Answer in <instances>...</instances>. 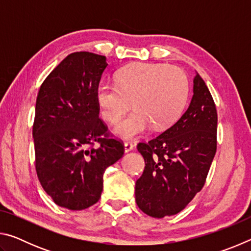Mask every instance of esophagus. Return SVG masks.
I'll list each match as a JSON object with an SVG mask.
<instances>
[{
    "label": "esophagus",
    "mask_w": 251,
    "mask_h": 251,
    "mask_svg": "<svg viewBox=\"0 0 251 251\" xmlns=\"http://www.w3.org/2000/svg\"><path fill=\"white\" fill-rule=\"evenodd\" d=\"M124 150H125V152H128L130 151L134 150V144L130 143V142H125L124 143Z\"/></svg>",
    "instance_id": "1"
}]
</instances>
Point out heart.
I'll use <instances>...</instances> for the list:
<instances>
[{"mask_svg": "<svg viewBox=\"0 0 251 251\" xmlns=\"http://www.w3.org/2000/svg\"><path fill=\"white\" fill-rule=\"evenodd\" d=\"M189 83L184 71L166 64L135 63L118 72L116 84L101 82L96 100L101 117L115 123L130 107L135 109L117 123L115 134L134 138L151 128L165 129L180 116L188 99Z\"/></svg>", "mask_w": 251, "mask_h": 251, "instance_id": "1", "label": "heart"}]
</instances>
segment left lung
Here are the masks:
<instances>
[{
	"label": "left lung",
	"mask_w": 251,
	"mask_h": 251,
	"mask_svg": "<svg viewBox=\"0 0 251 251\" xmlns=\"http://www.w3.org/2000/svg\"><path fill=\"white\" fill-rule=\"evenodd\" d=\"M137 150L145 160L135 186L139 209L154 218L178 214L205 185L217 151V109L201 75L179 120Z\"/></svg>",
	"instance_id": "1"
}]
</instances>
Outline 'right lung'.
<instances>
[{
	"instance_id": "1",
	"label": "right lung",
	"mask_w": 251,
	"mask_h": 251,
	"mask_svg": "<svg viewBox=\"0 0 251 251\" xmlns=\"http://www.w3.org/2000/svg\"><path fill=\"white\" fill-rule=\"evenodd\" d=\"M107 66L103 55L75 52L42 83L33 124L35 168L56 205L83 210L100 201L106 168L124 155L99 117L96 88Z\"/></svg>"
}]
</instances>
